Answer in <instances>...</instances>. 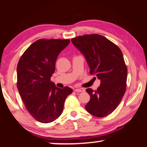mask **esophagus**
Here are the masks:
<instances>
[{
	"label": "esophagus",
	"instance_id": "obj_1",
	"mask_svg": "<svg viewBox=\"0 0 147 147\" xmlns=\"http://www.w3.org/2000/svg\"><path fill=\"white\" fill-rule=\"evenodd\" d=\"M75 92H85V89H83V88H77V89H75Z\"/></svg>",
	"mask_w": 147,
	"mask_h": 147
}]
</instances>
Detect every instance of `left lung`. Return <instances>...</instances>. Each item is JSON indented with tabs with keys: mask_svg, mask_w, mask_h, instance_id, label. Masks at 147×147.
Instances as JSON below:
<instances>
[{
	"mask_svg": "<svg viewBox=\"0 0 147 147\" xmlns=\"http://www.w3.org/2000/svg\"><path fill=\"white\" fill-rule=\"evenodd\" d=\"M71 41L85 55L90 75L101 83L97 90H86L90 100L85 109L97 117H107L118 107L126 90L127 69L123 53L117 45L98 34L79 36Z\"/></svg>",
	"mask_w": 147,
	"mask_h": 147,
	"instance_id": "obj_1",
	"label": "left lung"
}]
</instances>
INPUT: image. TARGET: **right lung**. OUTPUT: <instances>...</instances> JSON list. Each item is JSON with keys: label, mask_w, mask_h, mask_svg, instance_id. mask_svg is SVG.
I'll use <instances>...</instances> for the list:
<instances>
[{"label": "right lung", "mask_w": 147, "mask_h": 147, "mask_svg": "<svg viewBox=\"0 0 147 147\" xmlns=\"http://www.w3.org/2000/svg\"><path fill=\"white\" fill-rule=\"evenodd\" d=\"M69 39H41L24 51L17 66V87L26 109L40 123L53 121L62 114L68 87L58 88L51 81L60 53Z\"/></svg>", "instance_id": "add662e5"}]
</instances>
